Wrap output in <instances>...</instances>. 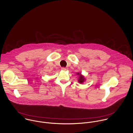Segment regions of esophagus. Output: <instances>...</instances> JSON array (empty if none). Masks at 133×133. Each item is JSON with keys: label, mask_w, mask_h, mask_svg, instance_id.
<instances>
[{"label": "esophagus", "mask_w": 133, "mask_h": 133, "mask_svg": "<svg viewBox=\"0 0 133 133\" xmlns=\"http://www.w3.org/2000/svg\"><path fill=\"white\" fill-rule=\"evenodd\" d=\"M61 70L62 71H65L66 70V68H61Z\"/></svg>", "instance_id": "34e87169"}]
</instances>
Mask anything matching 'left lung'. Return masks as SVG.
I'll use <instances>...</instances> for the list:
<instances>
[{"label":"left lung","mask_w":133,"mask_h":133,"mask_svg":"<svg viewBox=\"0 0 133 133\" xmlns=\"http://www.w3.org/2000/svg\"><path fill=\"white\" fill-rule=\"evenodd\" d=\"M76 74H77V75H78V82H79V83L82 84V83H83L84 81H86V79H85V77L83 76V75H82L81 74V73H76Z\"/></svg>","instance_id":"8db88e82"}]
</instances>
